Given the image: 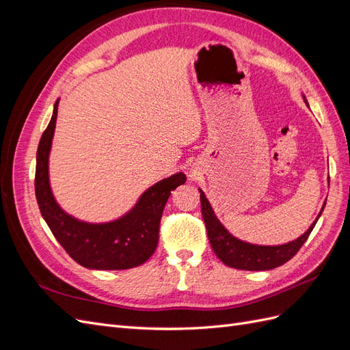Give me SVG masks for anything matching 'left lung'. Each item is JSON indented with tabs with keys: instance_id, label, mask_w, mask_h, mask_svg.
Wrapping results in <instances>:
<instances>
[{
	"instance_id": "left-lung-1",
	"label": "left lung",
	"mask_w": 350,
	"mask_h": 350,
	"mask_svg": "<svg viewBox=\"0 0 350 350\" xmlns=\"http://www.w3.org/2000/svg\"><path fill=\"white\" fill-rule=\"evenodd\" d=\"M304 102H306L304 96ZM200 200H201V213L207 229V237L210 241V245L213 248L215 254L219 257L220 261H224L226 266L239 269V270H250V271H261V270H271L276 269L286 261H289L299 248L304 245L305 241L308 239L310 234L312 232L317 220L321 216L324 206L321 211L312 221V225L306 229L304 235L296 238L283 245H256V243H250L245 241H241L230 235L228 229L220 224L216 217L213 208H211L208 200L206 198L204 193L200 189Z\"/></svg>"
}]
</instances>
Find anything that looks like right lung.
<instances>
[{"mask_svg": "<svg viewBox=\"0 0 350 350\" xmlns=\"http://www.w3.org/2000/svg\"><path fill=\"white\" fill-rule=\"evenodd\" d=\"M58 102L40 137L36 153L35 193L42 217L68 256L80 266L93 270H125L140 266L152 257L159 241V225L171 191L185 184L178 172L156 183L140 196L134 207L107 224H89L66 213L52 194L49 184V152L54 139Z\"/></svg>", "mask_w": 350, "mask_h": 350, "instance_id": "obj_1", "label": "right lung"}]
</instances>
